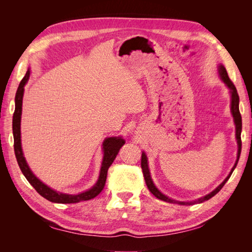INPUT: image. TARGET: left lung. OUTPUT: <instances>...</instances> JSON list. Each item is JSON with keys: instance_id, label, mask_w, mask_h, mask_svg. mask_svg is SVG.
Wrapping results in <instances>:
<instances>
[{"instance_id": "8db88e82", "label": "left lung", "mask_w": 252, "mask_h": 252, "mask_svg": "<svg viewBox=\"0 0 252 252\" xmlns=\"http://www.w3.org/2000/svg\"><path fill=\"white\" fill-rule=\"evenodd\" d=\"M219 73H220V80H222L225 85L229 88L230 90V94H231V113H232V117H233V121H234V124H235V138H236V143H238V158H236V161L234 166L232 167V169L230 171V173L228 174V177L224 180V182H222V184H220L215 190H213L212 192H210L209 194L205 195L204 197H201V199L193 201V202H180V201H175L170 199L167 195L163 194L156 187V185L154 184V181H152L151 177H150V171L148 168V159L146 155H145V152H142V159H141V167H142V170H143V175H144V179L145 182H146V185L149 189V191L154 194L156 197H158V200H162L165 201L167 203H177L180 205H191V204H196V203H202L204 201H207L213 195H216L220 189L223 188V186L225 185V183L228 181V179L230 178V175L232 174L234 168L236 167V164L239 162V158H240V155H241V150H242V141H241V131H242V117H241V113H240V109H239V102H240V97L238 94V91H236V88L234 86V84L231 82V80L228 77V73L226 71V68L223 65H219Z\"/></svg>"}]
</instances>
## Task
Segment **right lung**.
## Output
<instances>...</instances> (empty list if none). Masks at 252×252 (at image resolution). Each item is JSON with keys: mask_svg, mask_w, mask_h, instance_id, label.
<instances>
[{"mask_svg": "<svg viewBox=\"0 0 252 252\" xmlns=\"http://www.w3.org/2000/svg\"><path fill=\"white\" fill-rule=\"evenodd\" d=\"M30 75V70L28 69L25 77L22 79L20 85L18 87L17 94H16V109H14L13 119H12V132H13V146H14V154L18 164L20 166V169L25 175L27 181L32 185V187L36 190L37 193H40L45 199L52 202V203H59V204H72V203H79L82 201H88L94 199L98 193H100L106 183V178H107V171L110 165L113 163L114 158H117L119 150L121 147L125 144V140L122 139L121 136H111V138L105 139L103 143V162L101 166L100 175H98L97 182L94 187H91L87 191H84L79 194H67V193H61L56 191V190L51 189L47 185H45L43 182L37 179L35 175L30 170L29 166L26 162V159L23 155L22 145H21V116H22V103H23V95H24V86L28 82Z\"/></svg>", "mask_w": 252, "mask_h": 252, "instance_id": "right-lung-1", "label": "right lung"}]
</instances>
